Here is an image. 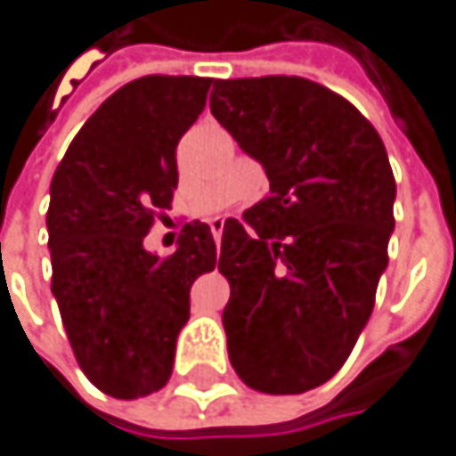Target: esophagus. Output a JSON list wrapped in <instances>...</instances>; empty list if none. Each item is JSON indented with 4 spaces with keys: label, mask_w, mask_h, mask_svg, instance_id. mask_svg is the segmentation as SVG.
<instances>
[{
    "label": "esophagus",
    "mask_w": 456,
    "mask_h": 456,
    "mask_svg": "<svg viewBox=\"0 0 456 456\" xmlns=\"http://www.w3.org/2000/svg\"><path fill=\"white\" fill-rule=\"evenodd\" d=\"M210 228H213V239H216V243H220V236H223V220L210 223Z\"/></svg>",
    "instance_id": "obj_1"
}]
</instances>
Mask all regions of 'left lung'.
I'll return each mask as SVG.
<instances>
[{
  "label": "left lung",
  "instance_id": "obj_1",
  "mask_svg": "<svg viewBox=\"0 0 456 456\" xmlns=\"http://www.w3.org/2000/svg\"><path fill=\"white\" fill-rule=\"evenodd\" d=\"M210 112L269 179V197L223 225L231 364L259 393H305L372 315L395 228L387 151L352 102L300 77L216 79Z\"/></svg>",
  "mask_w": 456,
  "mask_h": 456
}]
</instances>
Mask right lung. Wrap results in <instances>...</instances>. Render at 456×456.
<instances>
[{"label":"right lung","mask_w":456,"mask_h":456,"mask_svg":"<svg viewBox=\"0 0 456 456\" xmlns=\"http://www.w3.org/2000/svg\"><path fill=\"white\" fill-rule=\"evenodd\" d=\"M210 84L156 74L120 86L84 123L51 182V289L81 372L112 398H143L169 382L192 282L216 269V240L200 220L184 225L167 259L143 246L171 208L176 143Z\"/></svg>","instance_id":"right-lung-1"}]
</instances>
